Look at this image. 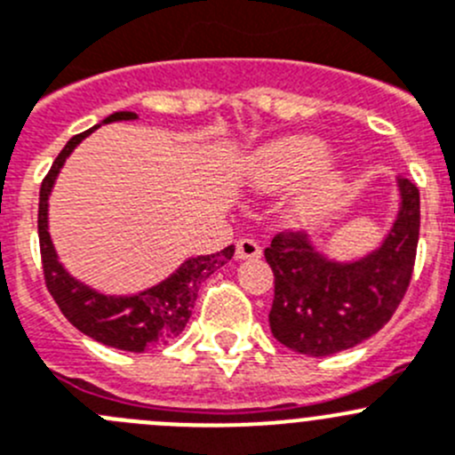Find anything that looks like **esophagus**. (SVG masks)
Wrapping results in <instances>:
<instances>
[{
    "instance_id": "esophagus-1",
    "label": "esophagus",
    "mask_w": 455,
    "mask_h": 455,
    "mask_svg": "<svg viewBox=\"0 0 455 455\" xmlns=\"http://www.w3.org/2000/svg\"><path fill=\"white\" fill-rule=\"evenodd\" d=\"M261 257V245L254 239L236 241V259H259Z\"/></svg>"
}]
</instances>
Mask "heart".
<instances>
[{
	"mask_svg": "<svg viewBox=\"0 0 455 455\" xmlns=\"http://www.w3.org/2000/svg\"><path fill=\"white\" fill-rule=\"evenodd\" d=\"M328 163V149L322 140L310 136H290L270 142L250 156L245 180L259 192H275L310 179ZM337 192V183L326 176L319 179L295 201V212L315 216L326 210Z\"/></svg>",
	"mask_w": 455,
	"mask_h": 455,
	"instance_id": "b5f03b06",
	"label": "heart"
}]
</instances>
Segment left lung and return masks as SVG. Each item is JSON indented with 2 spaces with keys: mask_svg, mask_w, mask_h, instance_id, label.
I'll return each mask as SVG.
<instances>
[{
  "mask_svg": "<svg viewBox=\"0 0 455 455\" xmlns=\"http://www.w3.org/2000/svg\"><path fill=\"white\" fill-rule=\"evenodd\" d=\"M402 207L382 248L355 263H332L299 232L266 248L275 275L270 328L276 341L310 357L353 348L379 331L411 283L419 236V192L397 179Z\"/></svg>",
  "mask_w": 455,
  "mask_h": 455,
  "instance_id": "1",
  "label": "left lung"
}]
</instances>
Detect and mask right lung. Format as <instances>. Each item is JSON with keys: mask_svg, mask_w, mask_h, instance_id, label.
<instances>
[{"mask_svg": "<svg viewBox=\"0 0 455 455\" xmlns=\"http://www.w3.org/2000/svg\"><path fill=\"white\" fill-rule=\"evenodd\" d=\"M133 118H138V116L132 114V111H116L105 123ZM93 129L73 136L67 142V147L60 151L49 174L42 180L40 210H37L42 270H44V281L51 297L55 299L58 308L62 310L64 317L77 331L105 346L129 350V353H142L151 346H160L176 339L185 331L194 304H196L198 288H201L207 276L214 275L220 266H225L235 257V245H228V248L216 254L189 259L170 279L133 297H105L73 279L55 257L49 228H46V210H49V194L60 167L64 165V160L71 154L73 147L82 138L89 136Z\"/></svg>", "mask_w": 455, "mask_h": 455, "instance_id": "add662e5", "label": "right lung"}]
</instances>
